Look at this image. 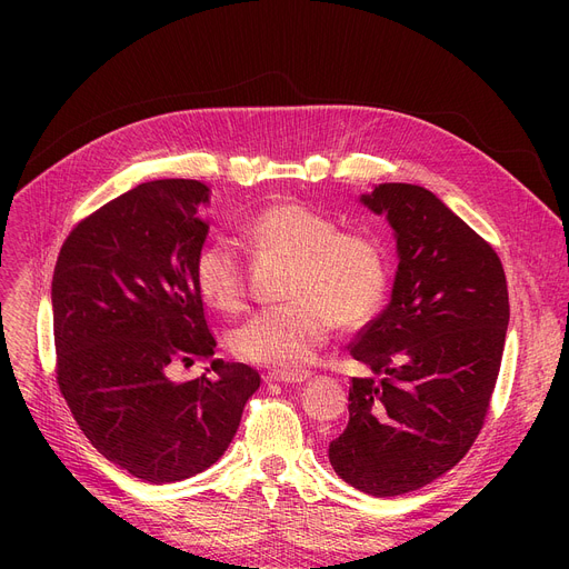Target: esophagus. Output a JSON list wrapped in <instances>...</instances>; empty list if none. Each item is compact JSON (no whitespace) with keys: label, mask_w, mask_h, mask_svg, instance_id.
I'll return each mask as SVG.
<instances>
[{"label":"esophagus","mask_w":569,"mask_h":569,"mask_svg":"<svg viewBox=\"0 0 569 569\" xmlns=\"http://www.w3.org/2000/svg\"><path fill=\"white\" fill-rule=\"evenodd\" d=\"M311 378V371H300V369H274V371H269L267 373V380H272V382H290V385H295V382H305V380H309Z\"/></svg>","instance_id":"1"}]
</instances>
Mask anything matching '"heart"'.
I'll list each match as a JSON object with an SVG mask.
<instances>
[{"label":"heart","mask_w":569,"mask_h":569,"mask_svg":"<svg viewBox=\"0 0 569 569\" xmlns=\"http://www.w3.org/2000/svg\"><path fill=\"white\" fill-rule=\"evenodd\" d=\"M258 253L290 260L283 295L230 337L239 360L295 369L307 365L339 327H365L387 292V260L373 237L339 230V223L300 200L262 207L244 226ZM200 295L223 313L247 302V269L230 244H209L196 258Z\"/></svg>","instance_id":"1"}]
</instances>
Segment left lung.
Wrapping results in <instances>:
<instances>
[{
    "label": "left lung",
    "instance_id": "8db88e82",
    "mask_svg": "<svg viewBox=\"0 0 569 569\" xmlns=\"http://www.w3.org/2000/svg\"><path fill=\"white\" fill-rule=\"evenodd\" d=\"M362 202L397 232L392 302L350 346V420L330 463L350 487L403 496L457 466L480 436L500 371L510 295L485 237L431 191L380 184Z\"/></svg>",
    "mask_w": 569,
    "mask_h": 569
}]
</instances>
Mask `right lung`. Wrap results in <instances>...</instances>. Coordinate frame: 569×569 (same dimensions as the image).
I'll list each match as a JSON object with an SVG mask.
<instances>
[{
    "label": "right lung",
    "mask_w": 569,
    "mask_h": 569,
    "mask_svg": "<svg viewBox=\"0 0 569 569\" xmlns=\"http://www.w3.org/2000/svg\"><path fill=\"white\" fill-rule=\"evenodd\" d=\"M196 179H157L73 226L52 274L54 376L78 427L119 468L152 485L187 480L228 450L260 376L214 360L196 258L209 226Z\"/></svg>",
    "instance_id": "right-lung-1"
}]
</instances>
